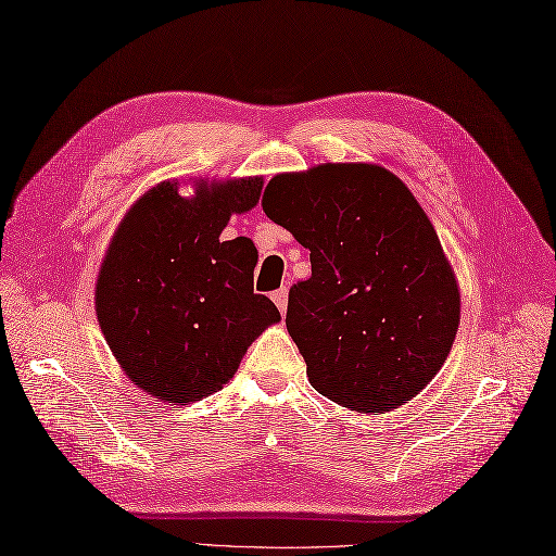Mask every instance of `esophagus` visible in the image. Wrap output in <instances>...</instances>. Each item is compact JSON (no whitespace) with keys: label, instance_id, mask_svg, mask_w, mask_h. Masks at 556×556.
<instances>
[{"label":"esophagus","instance_id":"esophagus-1","mask_svg":"<svg viewBox=\"0 0 556 556\" xmlns=\"http://www.w3.org/2000/svg\"><path fill=\"white\" fill-rule=\"evenodd\" d=\"M273 301H275V305L279 307V312L283 315V312H287V305H289V291H287V287L277 289V291L273 293Z\"/></svg>","mask_w":556,"mask_h":556}]
</instances>
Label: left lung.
<instances>
[{"label":"left lung","instance_id":"1","mask_svg":"<svg viewBox=\"0 0 556 556\" xmlns=\"http://www.w3.org/2000/svg\"><path fill=\"white\" fill-rule=\"evenodd\" d=\"M261 204L309 249L287 329L312 388L364 414L414 400L460 321L458 283L416 197L382 166L324 164L275 176Z\"/></svg>","mask_w":556,"mask_h":556}]
</instances>
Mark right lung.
I'll return each mask as SVG.
<instances>
[{
    "label": "right lung",
    "mask_w": 556,
    "mask_h": 556,
    "mask_svg": "<svg viewBox=\"0 0 556 556\" xmlns=\"http://www.w3.org/2000/svg\"><path fill=\"white\" fill-rule=\"evenodd\" d=\"M263 178L199 182L194 199L162 182L140 197L112 239L96 283V312L117 362L138 388L168 404L220 390L265 326L279 321L253 293L258 251L220 241L232 213L258 204Z\"/></svg>",
    "instance_id": "add662e5"
}]
</instances>
